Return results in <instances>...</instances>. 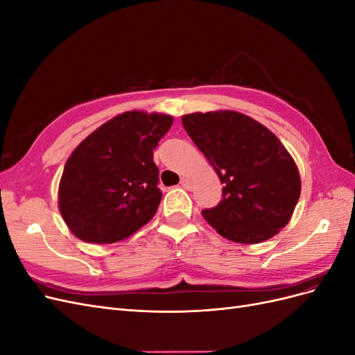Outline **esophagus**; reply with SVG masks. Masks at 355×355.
Instances as JSON below:
<instances>
[{
	"mask_svg": "<svg viewBox=\"0 0 355 355\" xmlns=\"http://www.w3.org/2000/svg\"><path fill=\"white\" fill-rule=\"evenodd\" d=\"M180 185H182V188H185V189H192V182L189 180V179H187V178H184L180 180Z\"/></svg>",
	"mask_w": 355,
	"mask_h": 355,
	"instance_id": "1",
	"label": "esophagus"
}]
</instances>
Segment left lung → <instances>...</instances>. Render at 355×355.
I'll list each match as a JSON object with an SVG mask.
<instances>
[{"label": "left lung", "mask_w": 355, "mask_h": 355, "mask_svg": "<svg viewBox=\"0 0 355 355\" xmlns=\"http://www.w3.org/2000/svg\"><path fill=\"white\" fill-rule=\"evenodd\" d=\"M182 123L223 185L218 206L201 211L210 227L240 244L280 232L300 196L297 166L280 139L252 116L230 110L187 114Z\"/></svg>", "instance_id": "8db88e82"}]
</instances>
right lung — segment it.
Masks as SVG:
<instances>
[{
    "mask_svg": "<svg viewBox=\"0 0 355 355\" xmlns=\"http://www.w3.org/2000/svg\"><path fill=\"white\" fill-rule=\"evenodd\" d=\"M173 116L127 111L96 128L69 155L58 206L69 231L87 243H115L142 228L159 206L153 151Z\"/></svg>",
    "mask_w": 355,
    "mask_h": 355,
    "instance_id": "right-lung-1",
    "label": "right lung"
}]
</instances>
